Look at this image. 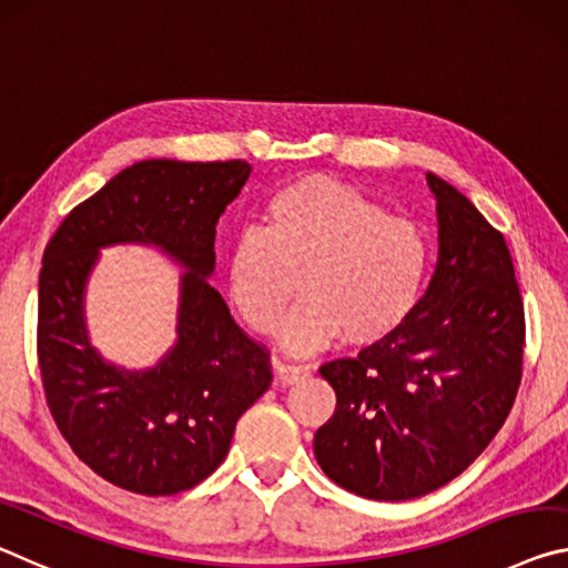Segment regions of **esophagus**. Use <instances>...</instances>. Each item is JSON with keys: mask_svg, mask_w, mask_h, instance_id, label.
<instances>
[{"mask_svg": "<svg viewBox=\"0 0 568 568\" xmlns=\"http://www.w3.org/2000/svg\"><path fill=\"white\" fill-rule=\"evenodd\" d=\"M274 372H276V377L282 379L284 385L302 383L304 377H310V369H306V367L292 365V362H282V359H274Z\"/></svg>", "mask_w": 568, "mask_h": 568, "instance_id": "34e87169", "label": "esophagus"}]
</instances>
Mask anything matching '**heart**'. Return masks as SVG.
I'll use <instances>...</instances> for the list:
<instances>
[{
	"label": "heart",
	"instance_id": "obj_1",
	"mask_svg": "<svg viewBox=\"0 0 568 568\" xmlns=\"http://www.w3.org/2000/svg\"><path fill=\"white\" fill-rule=\"evenodd\" d=\"M430 268V244L415 221L352 185L306 175L266 201L262 229L239 234L226 278L251 329L274 334L300 278L302 304L282 327L292 352H320L345 337L375 345L410 320Z\"/></svg>",
	"mask_w": 568,
	"mask_h": 568
}]
</instances>
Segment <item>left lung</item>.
<instances>
[{"instance_id":"left-lung-1","label":"left lung","mask_w":568,"mask_h":568,"mask_svg":"<svg viewBox=\"0 0 568 568\" xmlns=\"http://www.w3.org/2000/svg\"><path fill=\"white\" fill-rule=\"evenodd\" d=\"M438 264L403 327L324 362L337 393L314 435L327 478L372 500H410L460 476L514 407L526 320L506 239L435 173Z\"/></svg>"}]
</instances>
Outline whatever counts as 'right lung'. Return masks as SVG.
<instances>
[{
	"mask_svg": "<svg viewBox=\"0 0 568 568\" xmlns=\"http://www.w3.org/2000/svg\"><path fill=\"white\" fill-rule=\"evenodd\" d=\"M248 173L246 161H141L74 206L44 248L37 362L48 407L74 455L130 494L199 486L226 458L239 417L272 385L268 349L239 327L206 278L219 216ZM125 240L161 245L190 268L180 342L145 373L108 366L81 314L97 251Z\"/></svg>",
	"mask_w": 568,
	"mask_h": 568,
	"instance_id": "add662e5",
	"label": "right lung"
}]
</instances>
